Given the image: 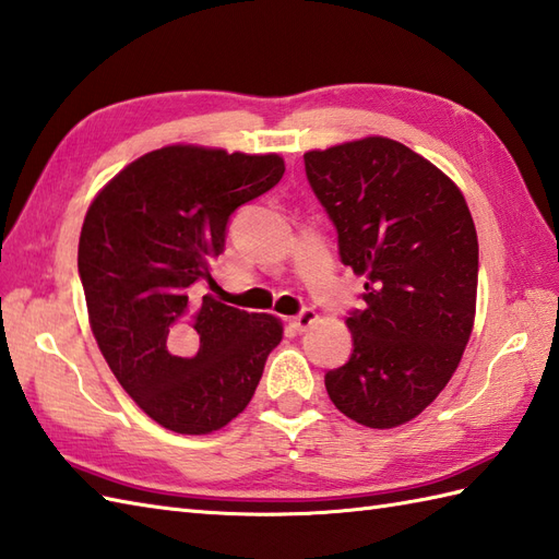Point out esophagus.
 Listing matches in <instances>:
<instances>
[{
	"mask_svg": "<svg viewBox=\"0 0 559 559\" xmlns=\"http://www.w3.org/2000/svg\"><path fill=\"white\" fill-rule=\"evenodd\" d=\"M316 320H318V313L313 311V308H304V311H301L299 316L292 318V325H294L296 330H299V332H304V330L311 328Z\"/></svg>",
	"mask_w": 559,
	"mask_h": 559,
	"instance_id": "34e87169",
	"label": "esophagus"
}]
</instances>
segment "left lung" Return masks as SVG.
I'll return each instance as SVG.
<instances>
[{
	"mask_svg": "<svg viewBox=\"0 0 559 559\" xmlns=\"http://www.w3.org/2000/svg\"><path fill=\"white\" fill-rule=\"evenodd\" d=\"M340 258L364 275L346 318L354 352L325 376L332 404L366 428L416 418L456 370L476 318L478 237L462 191L382 135L304 155Z\"/></svg>",
	"mask_w": 559,
	"mask_h": 559,
	"instance_id": "left-lung-1",
	"label": "left lung"
}]
</instances>
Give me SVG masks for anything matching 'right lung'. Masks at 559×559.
<instances>
[{
	"mask_svg": "<svg viewBox=\"0 0 559 559\" xmlns=\"http://www.w3.org/2000/svg\"><path fill=\"white\" fill-rule=\"evenodd\" d=\"M284 175L275 153L167 145L123 167L83 219L91 330L131 400L167 430L207 436L251 402L282 322L201 296L239 205Z\"/></svg>",
	"mask_w": 559,
	"mask_h": 559,
	"instance_id": "add662e5",
	"label": "right lung"
}]
</instances>
